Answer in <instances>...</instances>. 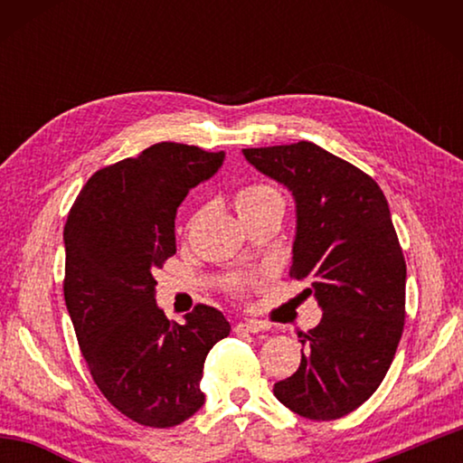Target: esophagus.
<instances>
[{
    "label": "esophagus",
    "mask_w": 463,
    "mask_h": 463,
    "mask_svg": "<svg viewBox=\"0 0 463 463\" xmlns=\"http://www.w3.org/2000/svg\"><path fill=\"white\" fill-rule=\"evenodd\" d=\"M263 328L265 326H263V323H260V320H242V323L234 325L232 331L242 335V333H260V331H263Z\"/></svg>",
    "instance_id": "1"
}]
</instances>
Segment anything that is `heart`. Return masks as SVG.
<instances>
[{
  "label": "heart",
  "mask_w": 463,
  "mask_h": 463,
  "mask_svg": "<svg viewBox=\"0 0 463 463\" xmlns=\"http://www.w3.org/2000/svg\"><path fill=\"white\" fill-rule=\"evenodd\" d=\"M234 203H237V210L242 221H249V218L260 216L265 213H271V210H279L284 213V195L278 190L276 185L268 182H253L242 185L241 190L234 195ZM231 288L234 292H242L247 288L245 279H234Z\"/></svg>",
  "instance_id": "b5f03b06"
}]
</instances>
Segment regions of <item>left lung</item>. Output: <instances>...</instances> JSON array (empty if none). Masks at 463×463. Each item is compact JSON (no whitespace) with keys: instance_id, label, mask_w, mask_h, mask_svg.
<instances>
[{"instance_id":"1","label":"left lung","mask_w":463,"mask_h":463,"mask_svg":"<svg viewBox=\"0 0 463 463\" xmlns=\"http://www.w3.org/2000/svg\"><path fill=\"white\" fill-rule=\"evenodd\" d=\"M242 155L294 194L289 278L308 281L304 296L315 294L323 308L300 339V367L273 394L304 419H341L378 390L404 331L406 263L386 195L362 169L308 140Z\"/></svg>"}]
</instances>
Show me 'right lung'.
Returning <instances> with one entry per match:
<instances>
[{"instance_id":"right-lung-1","label":"right lung","mask_w":463,"mask_h":463,"mask_svg":"<svg viewBox=\"0 0 463 463\" xmlns=\"http://www.w3.org/2000/svg\"><path fill=\"white\" fill-rule=\"evenodd\" d=\"M224 153L156 143L93 174L69 210L62 292L93 382L124 417L167 429L202 409L208 351L231 325L195 304L185 325L156 308L153 273L175 255V213Z\"/></svg>"}]
</instances>
